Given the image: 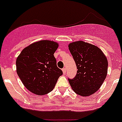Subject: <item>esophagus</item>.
I'll return each mask as SVG.
<instances>
[{"mask_svg":"<svg viewBox=\"0 0 122 122\" xmlns=\"http://www.w3.org/2000/svg\"><path fill=\"white\" fill-rule=\"evenodd\" d=\"M62 71H63V73L64 74H66V68H63V69H62Z\"/></svg>","mask_w":122,"mask_h":122,"instance_id":"obj_1","label":"esophagus"}]
</instances>
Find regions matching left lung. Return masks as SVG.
Returning <instances> with one entry per match:
<instances>
[{"label":"left lung","instance_id":"left-lung-1","mask_svg":"<svg viewBox=\"0 0 122 122\" xmlns=\"http://www.w3.org/2000/svg\"><path fill=\"white\" fill-rule=\"evenodd\" d=\"M69 50L75 61L76 76L68 81L73 91L82 97H89L99 90L107 73L108 62L97 46L83 41L72 42Z\"/></svg>","mask_w":122,"mask_h":122}]
</instances>
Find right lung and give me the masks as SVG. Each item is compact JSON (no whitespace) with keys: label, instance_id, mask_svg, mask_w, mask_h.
<instances>
[{"label":"right lung","instance_id":"right-lung-1","mask_svg":"<svg viewBox=\"0 0 122 122\" xmlns=\"http://www.w3.org/2000/svg\"><path fill=\"white\" fill-rule=\"evenodd\" d=\"M58 47L57 42L41 40L27 46L17 57V74L25 88L34 94L51 92L63 74L54 56Z\"/></svg>","mask_w":122,"mask_h":122}]
</instances>
